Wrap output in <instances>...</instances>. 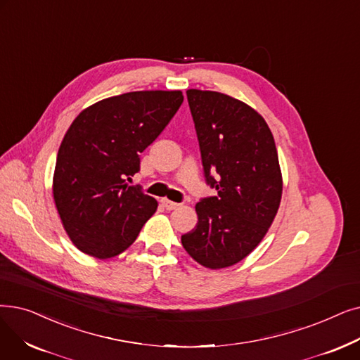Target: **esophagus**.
<instances>
[{"mask_svg":"<svg viewBox=\"0 0 360 360\" xmlns=\"http://www.w3.org/2000/svg\"><path fill=\"white\" fill-rule=\"evenodd\" d=\"M160 202H162V206H163L166 210H175V209L179 206L178 202L170 201V200H167V198H162Z\"/></svg>","mask_w":360,"mask_h":360,"instance_id":"34e87169","label":"esophagus"}]
</instances>
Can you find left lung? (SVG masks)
I'll use <instances>...</instances> for the list:
<instances>
[{"instance_id": "obj_1", "label": "left lung", "mask_w": 360, "mask_h": 360, "mask_svg": "<svg viewBox=\"0 0 360 360\" xmlns=\"http://www.w3.org/2000/svg\"><path fill=\"white\" fill-rule=\"evenodd\" d=\"M206 182L217 195L195 205L198 222L181 237L209 269L232 266L266 236L279 209L283 175L274 135L245 103L216 91L188 89Z\"/></svg>"}]
</instances>
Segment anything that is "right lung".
I'll return each mask as SVG.
<instances>
[{
    "label": "right lung",
    "instance_id": "obj_1",
    "mask_svg": "<svg viewBox=\"0 0 360 360\" xmlns=\"http://www.w3.org/2000/svg\"><path fill=\"white\" fill-rule=\"evenodd\" d=\"M182 101L181 91H134L86 107L72 122L58 148L53 195L82 253L120 255L158 210L155 198L127 181Z\"/></svg>",
    "mask_w": 360,
    "mask_h": 360
}]
</instances>
